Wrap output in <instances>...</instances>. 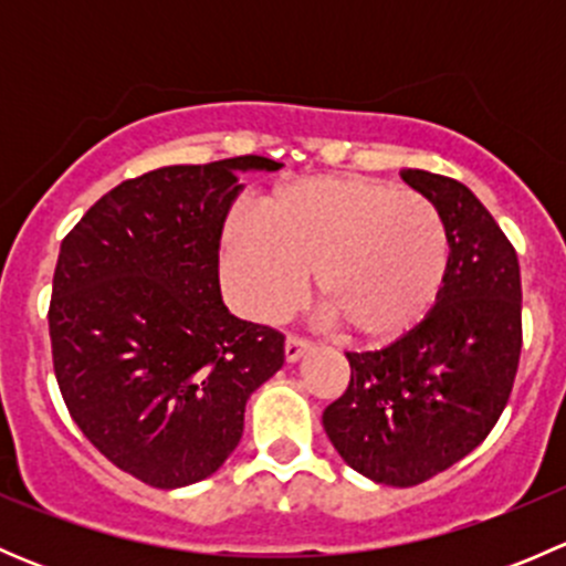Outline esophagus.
I'll list each match as a JSON object with an SVG mask.
<instances>
[{
  "label": "esophagus",
  "instance_id": "esophagus-1",
  "mask_svg": "<svg viewBox=\"0 0 566 566\" xmlns=\"http://www.w3.org/2000/svg\"><path fill=\"white\" fill-rule=\"evenodd\" d=\"M310 347H312L310 339H304V336H293V334H290L287 342H284V358H287L290 364L301 361V358L306 356V350H310Z\"/></svg>",
  "mask_w": 566,
  "mask_h": 566
}]
</instances>
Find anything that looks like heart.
Wrapping results in <instances>:
<instances>
[{
	"label": "heart",
	"instance_id": "1",
	"mask_svg": "<svg viewBox=\"0 0 566 566\" xmlns=\"http://www.w3.org/2000/svg\"><path fill=\"white\" fill-rule=\"evenodd\" d=\"M221 256L227 282L254 317L293 312L312 273L317 310L347 339L389 345L436 306L449 235L421 193L319 175L273 188L256 208V227H227Z\"/></svg>",
	"mask_w": 566,
	"mask_h": 566
}]
</instances>
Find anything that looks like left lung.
Returning a JSON list of instances; mask_svg holds the SVG:
<instances>
[{
    "label": "left lung",
    "mask_w": 566,
    "mask_h": 566,
    "mask_svg": "<svg viewBox=\"0 0 566 566\" xmlns=\"http://www.w3.org/2000/svg\"><path fill=\"white\" fill-rule=\"evenodd\" d=\"M402 180L449 235L430 315L389 347L347 353L350 384L323 410L339 458L367 479L413 488L471 454L506 408L521 361V265L471 188L424 169Z\"/></svg>",
    "instance_id": "obj_1"
}]
</instances>
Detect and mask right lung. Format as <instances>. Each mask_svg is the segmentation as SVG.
Masks as SVG:
<instances>
[{"instance_id": "add662e5", "label": "right lung", "mask_w": 566, "mask_h": 566, "mask_svg": "<svg viewBox=\"0 0 566 566\" xmlns=\"http://www.w3.org/2000/svg\"><path fill=\"white\" fill-rule=\"evenodd\" d=\"M238 156L161 167L104 193L60 247L49 306L62 399L87 441L150 488L202 482L235 452L249 397L282 369L284 336L221 301L219 241Z\"/></svg>"}]
</instances>
